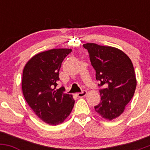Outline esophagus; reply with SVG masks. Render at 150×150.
Returning <instances> with one entry per match:
<instances>
[{
  "label": "esophagus",
  "mask_w": 150,
  "mask_h": 150,
  "mask_svg": "<svg viewBox=\"0 0 150 150\" xmlns=\"http://www.w3.org/2000/svg\"><path fill=\"white\" fill-rule=\"evenodd\" d=\"M86 94H87V91L84 90V91H82V92H79V93H77V97H78L82 98V97H85Z\"/></svg>",
  "instance_id": "34e87169"
}]
</instances>
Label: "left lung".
<instances>
[{
    "instance_id": "1",
    "label": "left lung",
    "mask_w": 150,
    "mask_h": 150,
    "mask_svg": "<svg viewBox=\"0 0 150 150\" xmlns=\"http://www.w3.org/2000/svg\"><path fill=\"white\" fill-rule=\"evenodd\" d=\"M96 71V79L103 87L101 103L95 111L104 119L112 120L124 111L135 93L137 80L131 60L121 50L94 43L83 44Z\"/></svg>"
}]
</instances>
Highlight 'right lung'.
I'll return each instance as SVG.
<instances>
[{
    "label": "right lung",
    "mask_w": 150,
    "mask_h": 150,
    "mask_svg": "<svg viewBox=\"0 0 150 150\" xmlns=\"http://www.w3.org/2000/svg\"><path fill=\"white\" fill-rule=\"evenodd\" d=\"M70 49H53L34 55L23 69L22 89L25 99L41 120L51 125L63 123L75 104L64 87L56 89L59 70Z\"/></svg>",
    "instance_id": "1"
}]
</instances>
